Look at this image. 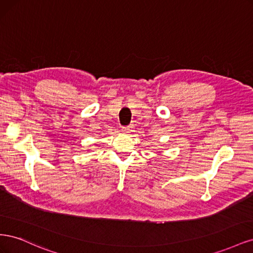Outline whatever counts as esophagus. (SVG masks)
I'll return each instance as SVG.
<instances>
[{"mask_svg": "<svg viewBox=\"0 0 253 253\" xmlns=\"http://www.w3.org/2000/svg\"><path fill=\"white\" fill-rule=\"evenodd\" d=\"M129 129H131V126H126V127H122V132L124 133H128Z\"/></svg>", "mask_w": 253, "mask_h": 253, "instance_id": "obj_1", "label": "esophagus"}]
</instances>
